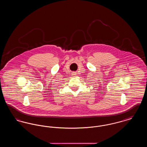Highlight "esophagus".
Here are the masks:
<instances>
[{
    "label": "esophagus",
    "instance_id": "obj_1",
    "mask_svg": "<svg viewBox=\"0 0 147 147\" xmlns=\"http://www.w3.org/2000/svg\"><path fill=\"white\" fill-rule=\"evenodd\" d=\"M71 73H72V76H76L77 75V73L75 72V71H73Z\"/></svg>",
    "mask_w": 147,
    "mask_h": 147
}]
</instances>
